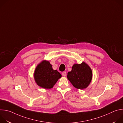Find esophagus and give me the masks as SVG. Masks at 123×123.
Masks as SVG:
<instances>
[{"label": "esophagus", "instance_id": "obj_1", "mask_svg": "<svg viewBox=\"0 0 123 123\" xmlns=\"http://www.w3.org/2000/svg\"><path fill=\"white\" fill-rule=\"evenodd\" d=\"M66 74H66V72H63V73H62V75L63 76H66Z\"/></svg>", "mask_w": 123, "mask_h": 123}]
</instances>
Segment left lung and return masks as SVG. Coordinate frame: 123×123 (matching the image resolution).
I'll use <instances>...</instances> for the list:
<instances>
[{
    "instance_id": "1",
    "label": "left lung",
    "mask_w": 123,
    "mask_h": 123,
    "mask_svg": "<svg viewBox=\"0 0 123 123\" xmlns=\"http://www.w3.org/2000/svg\"><path fill=\"white\" fill-rule=\"evenodd\" d=\"M92 77V69L83 62L81 64H75L71 72L68 73L67 78L75 88L83 90L90 84Z\"/></svg>"
}]
</instances>
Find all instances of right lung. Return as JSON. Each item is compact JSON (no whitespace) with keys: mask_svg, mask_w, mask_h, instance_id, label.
Segmentation results:
<instances>
[{"mask_svg":"<svg viewBox=\"0 0 123 123\" xmlns=\"http://www.w3.org/2000/svg\"><path fill=\"white\" fill-rule=\"evenodd\" d=\"M61 74L54 70L49 62L43 60L36 67L34 73V78L38 86L46 89L53 87Z\"/></svg>","mask_w":123,"mask_h":123,"instance_id":"add662e5","label":"right lung"}]
</instances>
